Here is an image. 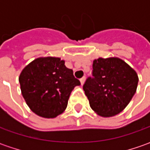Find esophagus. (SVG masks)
I'll list each match as a JSON object with an SVG mask.
<instances>
[{"label":"esophagus","mask_w":150,"mask_h":150,"mask_svg":"<svg viewBox=\"0 0 150 150\" xmlns=\"http://www.w3.org/2000/svg\"><path fill=\"white\" fill-rule=\"evenodd\" d=\"M85 80H86V78H85V77H83V78L80 79V83H81L82 85H83L84 84V83H85Z\"/></svg>","instance_id":"obj_1"}]
</instances>
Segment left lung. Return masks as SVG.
I'll return each mask as SVG.
<instances>
[{
  "instance_id": "obj_1",
  "label": "left lung",
  "mask_w": 150,
  "mask_h": 150,
  "mask_svg": "<svg viewBox=\"0 0 150 150\" xmlns=\"http://www.w3.org/2000/svg\"><path fill=\"white\" fill-rule=\"evenodd\" d=\"M93 78L83 85L91 108L103 118L121 112L136 93L139 77L136 71L123 59L98 57L93 62Z\"/></svg>"
}]
</instances>
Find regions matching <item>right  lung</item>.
Listing matches in <instances>:
<instances>
[{"instance_id": "add662e5", "label": "right lung", "mask_w": 150, "mask_h": 150, "mask_svg": "<svg viewBox=\"0 0 150 150\" xmlns=\"http://www.w3.org/2000/svg\"><path fill=\"white\" fill-rule=\"evenodd\" d=\"M19 83L27 106L37 115L53 118L65 111L72 89L80 85L65 61L40 57L21 72Z\"/></svg>"}]
</instances>
